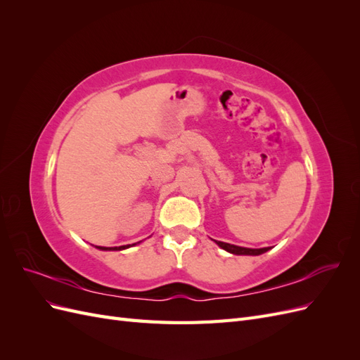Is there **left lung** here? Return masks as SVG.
I'll return each mask as SVG.
<instances>
[{"mask_svg": "<svg viewBox=\"0 0 360 360\" xmlns=\"http://www.w3.org/2000/svg\"><path fill=\"white\" fill-rule=\"evenodd\" d=\"M217 246H221L222 249H225L226 252L234 254V255H261L267 252L270 248H259V249H250V248H242V246H236V245H230L225 242H217Z\"/></svg>", "mask_w": 360, "mask_h": 360, "instance_id": "left-lung-1", "label": "left lung"}]
</instances>
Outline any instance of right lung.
<instances>
[{"label": "right lung", "mask_w": 360, "mask_h": 360, "mask_svg": "<svg viewBox=\"0 0 360 360\" xmlns=\"http://www.w3.org/2000/svg\"><path fill=\"white\" fill-rule=\"evenodd\" d=\"M135 245V243H134ZM130 245H124V246H115V248H105V246H96L97 249L101 250H122V249H127Z\"/></svg>", "instance_id": "obj_1"}]
</instances>
